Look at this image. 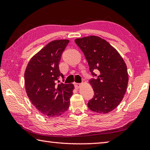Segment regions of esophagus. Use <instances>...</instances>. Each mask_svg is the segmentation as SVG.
<instances>
[{"mask_svg": "<svg viewBox=\"0 0 150 150\" xmlns=\"http://www.w3.org/2000/svg\"><path fill=\"white\" fill-rule=\"evenodd\" d=\"M81 83H74V86L76 88H79L81 87Z\"/></svg>", "mask_w": 150, "mask_h": 150, "instance_id": "obj_1", "label": "esophagus"}]
</instances>
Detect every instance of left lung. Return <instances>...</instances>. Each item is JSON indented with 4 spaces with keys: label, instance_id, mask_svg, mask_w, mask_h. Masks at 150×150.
Returning <instances> with one entry per match:
<instances>
[{
    "label": "left lung",
    "instance_id": "8db88e82",
    "mask_svg": "<svg viewBox=\"0 0 150 150\" xmlns=\"http://www.w3.org/2000/svg\"><path fill=\"white\" fill-rule=\"evenodd\" d=\"M75 42L84 54L93 76L89 83L95 95L88 100V107L96 112L108 113L117 107L126 93V63L117 51L99 37L91 35Z\"/></svg>",
    "mask_w": 150,
    "mask_h": 150
}]
</instances>
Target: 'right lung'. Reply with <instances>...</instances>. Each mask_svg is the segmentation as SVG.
<instances>
[{
  "label": "right lung",
  "instance_id": "add662e5",
  "mask_svg": "<svg viewBox=\"0 0 150 150\" xmlns=\"http://www.w3.org/2000/svg\"><path fill=\"white\" fill-rule=\"evenodd\" d=\"M68 40L50 42L33 57L24 73L25 87L32 103L47 117H57L69 108L73 84L59 83L64 78L59 63ZM64 80V79H63Z\"/></svg>",
  "mask_w": 150,
  "mask_h": 150
}]
</instances>
